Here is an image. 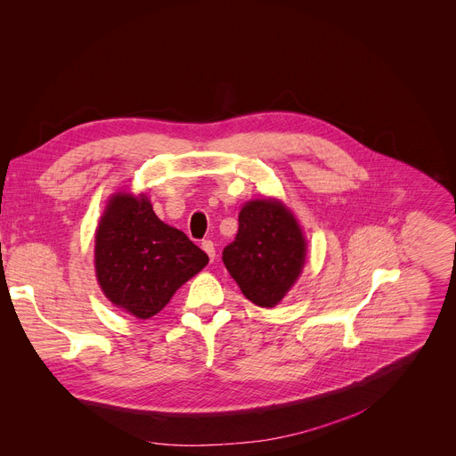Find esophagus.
<instances>
[{
	"mask_svg": "<svg viewBox=\"0 0 456 456\" xmlns=\"http://www.w3.org/2000/svg\"><path fill=\"white\" fill-rule=\"evenodd\" d=\"M201 249L208 255V258H210V262L215 260V256H216V249H215V244H212L210 240H203L201 241Z\"/></svg>",
	"mask_w": 456,
	"mask_h": 456,
	"instance_id": "obj_1",
	"label": "esophagus"
}]
</instances>
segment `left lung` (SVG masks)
<instances>
[{"mask_svg": "<svg viewBox=\"0 0 456 456\" xmlns=\"http://www.w3.org/2000/svg\"><path fill=\"white\" fill-rule=\"evenodd\" d=\"M222 258L253 305L273 308L305 267L306 240L282 201L251 200L241 207L236 238L224 249Z\"/></svg>", "mask_w": 456, "mask_h": 456, "instance_id": "obj_1", "label": "left lung"}]
</instances>
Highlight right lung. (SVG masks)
I'll list each match as a JSON object with an SVG mask.
<instances>
[{
    "mask_svg": "<svg viewBox=\"0 0 456 456\" xmlns=\"http://www.w3.org/2000/svg\"><path fill=\"white\" fill-rule=\"evenodd\" d=\"M207 262L183 231L156 216L144 194L110 198L95 234V271L117 308L137 319L154 317Z\"/></svg>",
    "mask_w": 456,
    "mask_h": 456,
    "instance_id": "right-lung-1",
    "label": "right lung"
}]
</instances>
